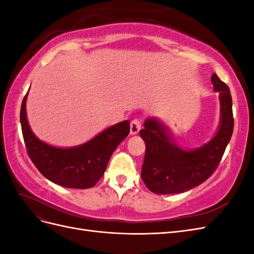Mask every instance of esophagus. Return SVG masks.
<instances>
[{
  "label": "esophagus",
  "mask_w": 254,
  "mask_h": 254,
  "mask_svg": "<svg viewBox=\"0 0 254 254\" xmlns=\"http://www.w3.org/2000/svg\"><path fill=\"white\" fill-rule=\"evenodd\" d=\"M141 129V122L137 120V119H134L133 121H131V123H130V134L131 135H135L139 133Z\"/></svg>",
  "instance_id": "esophagus-1"
}]
</instances>
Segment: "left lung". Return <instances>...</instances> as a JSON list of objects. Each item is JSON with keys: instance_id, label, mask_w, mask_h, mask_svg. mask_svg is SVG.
Segmentation results:
<instances>
[{"instance_id": "8db88e82", "label": "left lung", "mask_w": 254, "mask_h": 254, "mask_svg": "<svg viewBox=\"0 0 254 254\" xmlns=\"http://www.w3.org/2000/svg\"><path fill=\"white\" fill-rule=\"evenodd\" d=\"M211 80L219 93L220 122L216 133L201 147L183 149L163 122L153 117L145 120L140 131L146 145L141 178L152 193L178 194L198 187L215 172L224 156L233 133L232 97L216 74Z\"/></svg>"}]
</instances>
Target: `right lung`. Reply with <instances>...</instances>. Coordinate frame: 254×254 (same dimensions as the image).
Segmentation results:
<instances>
[{
	"label": "right lung",
	"mask_w": 254,
	"mask_h": 254,
	"mask_svg": "<svg viewBox=\"0 0 254 254\" xmlns=\"http://www.w3.org/2000/svg\"><path fill=\"white\" fill-rule=\"evenodd\" d=\"M27 94L23 98L20 121L30 160L45 178L68 189H90L102 178L113 151L130 131L129 121L106 128L93 139L78 146L60 148L34 134L26 117Z\"/></svg>",
	"instance_id": "right-lung-1"
}]
</instances>
